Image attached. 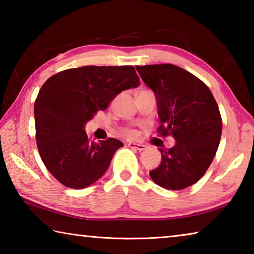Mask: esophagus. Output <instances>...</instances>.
I'll use <instances>...</instances> for the list:
<instances>
[{
    "mask_svg": "<svg viewBox=\"0 0 254 254\" xmlns=\"http://www.w3.org/2000/svg\"><path fill=\"white\" fill-rule=\"evenodd\" d=\"M128 148L131 149H134V150H139V151H142V150L145 149V145L144 144H141V143H134V142H130L127 144Z\"/></svg>",
    "mask_w": 254,
    "mask_h": 254,
    "instance_id": "esophagus-1",
    "label": "esophagus"
}]
</instances>
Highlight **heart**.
I'll list each match as a JSON object with an SVG mask.
<instances>
[{"instance_id":"b5f03b06","label":"heart","mask_w":254,"mask_h":254,"mask_svg":"<svg viewBox=\"0 0 254 254\" xmlns=\"http://www.w3.org/2000/svg\"><path fill=\"white\" fill-rule=\"evenodd\" d=\"M123 134L128 137V139H134V137L137 136V132L133 130V128H124Z\"/></svg>"}]
</instances>
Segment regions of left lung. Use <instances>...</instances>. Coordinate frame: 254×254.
<instances>
[{"instance_id": "1", "label": "left lung", "mask_w": 254, "mask_h": 254, "mask_svg": "<svg viewBox=\"0 0 254 254\" xmlns=\"http://www.w3.org/2000/svg\"><path fill=\"white\" fill-rule=\"evenodd\" d=\"M141 78L157 98L161 136L176 144L159 149L161 162L150 171L159 186L180 190L203 177L217 151L222 118L212 92L195 75L171 64L136 66Z\"/></svg>"}]
</instances>
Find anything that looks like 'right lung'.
Wrapping results in <instances>:
<instances>
[{
    "label": "right lung",
    "mask_w": 254,
    "mask_h": 254,
    "mask_svg": "<svg viewBox=\"0 0 254 254\" xmlns=\"http://www.w3.org/2000/svg\"><path fill=\"white\" fill-rule=\"evenodd\" d=\"M140 85L133 66H84L51 76L34 103L36 141L50 174L64 186L83 189L100 179L123 143L93 142L85 126L122 91Z\"/></svg>",
    "instance_id": "right-lung-1"
}]
</instances>
